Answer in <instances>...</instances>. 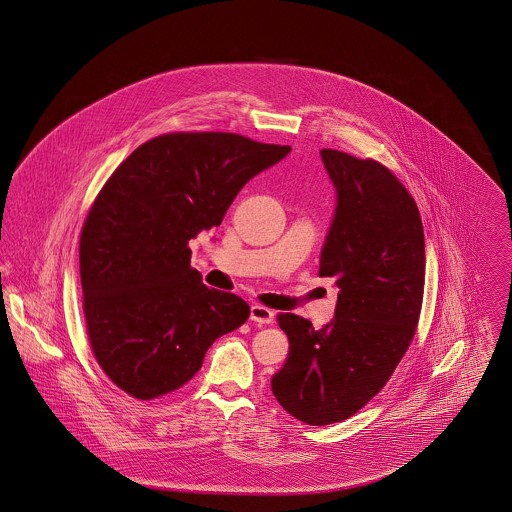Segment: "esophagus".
<instances>
[{"label": "esophagus", "mask_w": 512, "mask_h": 512, "mask_svg": "<svg viewBox=\"0 0 512 512\" xmlns=\"http://www.w3.org/2000/svg\"><path fill=\"white\" fill-rule=\"evenodd\" d=\"M251 320L255 324H259V326L270 324L274 320V311H270V309L263 307V305H253L251 307Z\"/></svg>", "instance_id": "obj_1"}]
</instances>
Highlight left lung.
Here are the masks:
<instances>
[{"mask_svg":"<svg viewBox=\"0 0 512 512\" xmlns=\"http://www.w3.org/2000/svg\"><path fill=\"white\" fill-rule=\"evenodd\" d=\"M336 209L320 251L322 278H334V318L284 313L286 365L272 393L286 413L311 426L341 422L386 386L411 345L424 293V230L418 207L384 165L322 149Z\"/></svg>","mask_w":512,"mask_h":512,"instance_id":"obj_1","label":"left lung"}]
</instances>
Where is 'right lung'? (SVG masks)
Instances as JSON below:
<instances>
[{"instance_id": "1", "label": "right lung", "mask_w": 512, "mask_h": 512, "mask_svg": "<svg viewBox=\"0 0 512 512\" xmlns=\"http://www.w3.org/2000/svg\"><path fill=\"white\" fill-rule=\"evenodd\" d=\"M290 146L226 132H176L130 153L80 236L88 336L103 372L136 399L178 390L249 305L190 267V240L219 226L245 184Z\"/></svg>"}]
</instances>
